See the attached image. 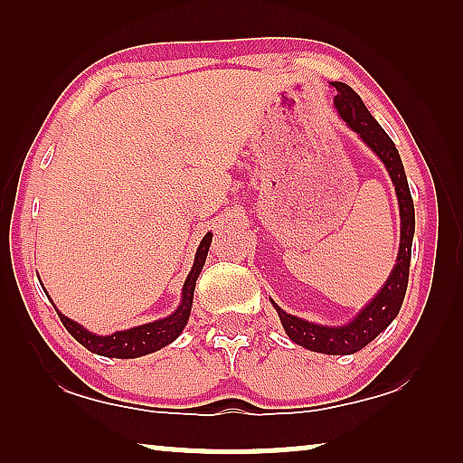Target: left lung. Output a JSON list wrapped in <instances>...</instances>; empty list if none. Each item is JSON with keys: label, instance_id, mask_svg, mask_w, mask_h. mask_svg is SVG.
I'll use <instances>...</instances> for the list:
<instances>
[{"label": "left lung", "instance_id": "8db88e82", "mask_svg": "<svg viewBox=\"0 0 463 463\" xmlns=\"http://www.w3.org/2000/svg\"><path fill=\"white\" fill-rule=\"evenodd\" d=\"M333 88L337 90L335 109H337L339 118L383 162V166L392 179V185L396 189L398 211H401V246H398L396 265L390 271L382 290L350 322H345V325L328 326L297 318V316L284 312L274 301L271 303H274L276 312L280 316L284 331H287L290 341H295L297 345L307 347L312 352L331 354V356H347V354H354L363 350L364 345H369L379 333H383L390 326V322L401 312L409 284L411 244H413L415 233V208L409 192L407 175H404L402 160L398 156L394 141L377 124V119L364 107L363 99L350 86L344 84V81H333Z\"/></svg>", "mask_w": 463, "mask_h": 463}]
</instances>
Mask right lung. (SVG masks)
I'll return each instance as SVG.
<instances>
[{"label": "right lung", "mask_w": 463, "mask_h": 463, "mask_svg": "<svg viewBox=\"0 0 463 463\" xmlns=\"http://www.w3.org/2000/svg\"><path fill=\"white\" fill-rule=\"evenodd\" d=\"M213 242V233L208 232L202 242L195 250V259H194V268L189 271L185 284H183V293H181V303L179 307L175 309L173 314H168L166 318L147 322V325L141 326H132L126 328V331H116L111 335H97L92 331H88L71 318H67L65 314L56 309L59 318L62 322V326L71 333V337L75 341H80L86 350H90L92 354H99V356H107V358H138L145 356V354L157 352L162 347H166L168 344L179 337L185 328L189 314H192V306H194V290H195V280H198L202 268H204L208 249H211Z\"/></svg>", "instance_id": "1"}]
</instances>
